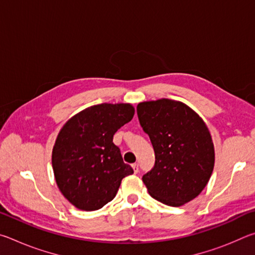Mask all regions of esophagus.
<instances>
[{"label":"esophagus","instance_id":"obj_1","mask_svg":"<svg viewBox=\"0 0 255 255\" xmlns=\"http://www.w3.org/2000/svg\"><path fill=\"white\" fill-rule=\"evenodd\" d=\"M131 166H132L133 172H135V173H138V171H139V166H138V163H133Z\"/></svg>","mask_w":255,"mask_h":255}]
</instances>
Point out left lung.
Segmentation results:
<instances>
[{"label":"left lung","instance_id":"8db88e82","mask_svg":"<svg viewBox=\"0 0 255 255\" xmlns=\"http://www.w3.org/2000/svg\"><path fill=\"white\" fill-rule=\"evenodd\" d=\"M137 115L155 152L154 167L143 182L154 199L180 207L195 199L213 173L215 149L199 115L170 99L138 103Z\"/></svg>","mask_w":255,"mask_h":255}]
</instances>
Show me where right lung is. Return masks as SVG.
<instances>
[{"instance_id":"add662e5","label":"right lung","mask_w":255,"mask_h":255,"mask_svg":"<svg viewBox=\"0 0 255 255\" xmlns=\"http://www.w3.org/2000/svg\"><path fill=\"white\" fill-rule=\"evenodd\" d=\"M133 114L129 103H101L73 116L60 129L51 164L58 189L76 208H102L117 195L125 176L133 173L114 144L115 132Z\"/></svg>"}]
</instances>
